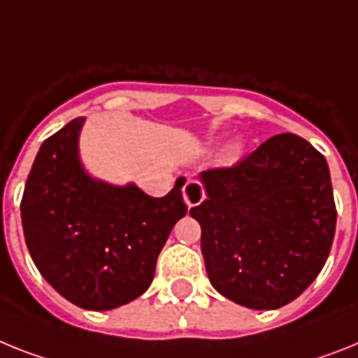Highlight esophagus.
Segmentation results:
<instances>
[{"mask_svg": "<svg viewBox=\"0 0 358 358\" xmlns=\"http://www.w3.org/2000/svg\"><path fill=\"white\" fill-rule=\"evenodd\" d=\"M182 194H184V202L187 203V207H196L203 202L206 198V191H203V185L196 180H189L187 184L182 189Z\"/></svg>", "mask_w": 358, "mask_h": 358, "instance_id": "obj_1", "label": "esophagus"}]
</instances>
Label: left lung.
Returning a JSON list of instances; mask_svg holds the SVG:
<instances>
[{
    "instance_id": "8db88e82",
    "label": "left lung",
    "mask_w": 358,
    "mask_h": 358,
    "mask_svg": "<svg viewBox=\"0 0 358 358\" xmlns=\"http://www.w3.org/2000/svg\"><path fill=\"white\" fill-rule=\"evenodd\" d=\"M200 180L207 198L191 216L202 227L213 287L251 309L302 295L326 264L337 225L326 158L304 138L276 134Z\"/></svg>"
}]
</instances>
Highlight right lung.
Instances as JSON below:
<instances>
[{"label":"right lung","mask_w":358,"mask_h":358,"mask_svg":"<svg viewBox=\"0 0 358 358\" xmlns=\"http://www.w3.org/2000/svg\"><path fill=\"white\" fill-rule=\"evenodd\" d=\"M83 122L72 120L41 143L21 198V224L45 280L78 308L107 311L151 286L165 240L187 213L185 178L162 198L134 184L94 180L78 155Z\"/></svg>","instance_id":"obj_1"}]
</instances>
